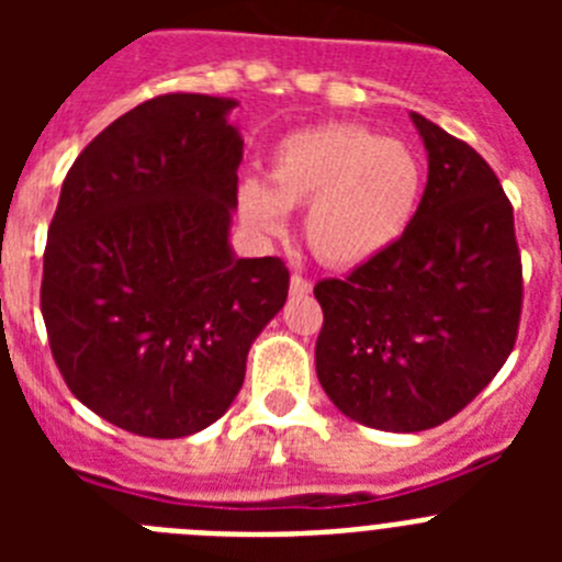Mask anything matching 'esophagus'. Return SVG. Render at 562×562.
<instances>
[{
    "mask_svg": "<svg viewBox=\"0 0 562 562\" xmlns=\"http://www.w3.org/2000/svg\"><path fill=\"white\" fill-rule=\"evenodd\" d=\"M312 290V284L310 281H306L304 276H292L290 278V292L292 295H306V292Z\"/></svg>",
    "mask_w": 562,
    "mask_h": 562,
    "instance_id": "34e87169",
    "label": "esophagus"
}]
</instances>
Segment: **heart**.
Returning a JSON list of instances; mask_svg holds the SVG:
<instances>
[{
  "label": "heart",
  "mask_w": 562,
  "mask_h": 562,
  "mask_svg": "<svg viewBox=\"0 0 562 562\" xmlns=\"http://www.w3.org/2000/svg\"><path fill=\"white\" fill-rule=\"evenodd\" d=\"M425 191L419 154L357 123L286 134L270 154L267 182L238 186V216L258 236H278L286 211L304 207V233L324 265L360 267L408 233Z\"/></svg>",
  "instance_id": "obj_1"
}]
</instances>
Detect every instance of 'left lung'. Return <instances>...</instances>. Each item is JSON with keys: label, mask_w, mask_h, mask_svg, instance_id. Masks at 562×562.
<instances>
[{"label": "left lung", "mask_w": 562, "mask_h": 562, "mask_svg": "<svg viewBox=\"0 0 562 562\" xmlns=\"http://www.w3.org/2000/svg\"><path fill=\"white\" fill-rule=\"evenodd\" d=\"M428 186L408 233L346 278L315 286L317 380L366 428L419 434L490 385L518 337L513 205L475 148L411 112Z\"/></svg>", "instance_id": "obj_1"}]
</instances>
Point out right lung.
I'll list each match as a JSON object with an SVG mask.
<instances>
[{"mask_svg": "<svg viewBox=\"0 0 562 562\" xmlns=\"http://www.w3.org/2000/svg\"><path fill=\"white\" fill-rule=\"evenodd\" d=\"M233 98L160 95L69 168L47 231L42 315L69 391L128 434L180 439L236 400L290 292L281 258L231 247L245 140Z\"/></svg>", "mask_w": 562, "mask_h": 562, "instance_id": "1", "label": "right lung"}]
</instances>
